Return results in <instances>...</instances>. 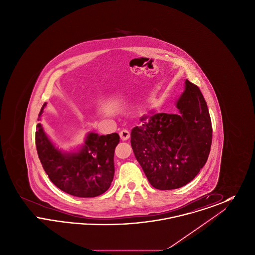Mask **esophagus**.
Listing matches in <instances>:
<instances>
[{
	"mask_svg": "<svg viewBox=\"0 0 255 255\" xmlns=\"http://www.w3.org/2000/svg\"><path fill=\"white\" fill-rule=\"evenodd\" d=\"M120 135H121V138L122 140H127L130 137V133H129L128 130L122 129V131L120 132Z\"/></svg>",
	"mask_w": 255,
	"mask_h": 255,
	"instance_id": "34e87169",
	"label": "esophagus"
}]
</instances>
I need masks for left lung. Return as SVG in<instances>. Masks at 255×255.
<instances>
[{
    "label": "left lung",
    "mask_w": 255,
    "mask_h": 255,
    "mask_svg": "<svg viewBox=\"0 0 255 255\" xmlns=\"http://www.w3.org/2000/svg\"><path fill=\"white\" fill-rule=\"evenodd\" d=\"M179 114L158 113L140 119L131 145L151 185L159 190L180 188L204 167L210 152L212 125L206 100L197 86L185 80L177 102Z\"/></svg>",
    "instance_id": "1"
}]
</instances>
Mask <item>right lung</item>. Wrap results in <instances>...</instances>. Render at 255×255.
<instances>
[{"label":"right lung","mask_w":255,"mask_h":255,"mask_svg":"<svg viewBox=\"0 0 255 255\" xmlns=\"http://www.w3.org/2000/svg\"><path fill=\"white\" fill-rule=\"evenodd\" d=\"M46 106L44 103L38 120ZM119 133H88L85 144L77 153H62L52 144L40 123L36 126L38 157L49 180L68 194L93 198L109 189L115 174L114 154Z\"/></svg>","instance_id":"obj_1"}]
</instances>
